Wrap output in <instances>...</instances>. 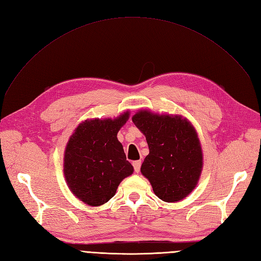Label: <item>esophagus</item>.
Listing matches in <instances>:
<instances>
[{
	"instance_id": "obj_1",
	"label": "esophagus",
	"mask_w": 261,
	"mask_h": 261,
	"mask_svg": "<svg viewBox=\"0 0 261 261\" xmlns=\"http://www.w3.org/2000/svg\"><path fill=\"white\" fill-rule=\"evenodd\" d=\"M133 166H134L135 172H136V173H139L140 166H141V161H134V162H133Z\"/></svg>"
}]
</instances>
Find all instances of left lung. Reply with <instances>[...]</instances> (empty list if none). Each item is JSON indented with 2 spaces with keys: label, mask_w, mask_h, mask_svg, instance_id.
<instances>
[{
  "label": "left lung",
  "mask_w": 261,
  "mask_h": 261,
  "mask_svg": "<svg viewBox=\"0 0 261 261\" xmlns=\"http://www.w3.org/2000/svg\"><path fill=\"white\" fill-rule=\"evenodd\" d=\"M132 120L149 146L141 174L162 201L184 200L195 189L203 169V151L194 126L181 115L150 110H139Z\"/></svg>",
  "instance_id": "obj_1"
}]
</instances>
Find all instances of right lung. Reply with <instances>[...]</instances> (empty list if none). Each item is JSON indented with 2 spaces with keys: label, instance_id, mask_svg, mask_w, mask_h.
Returning <instances> with one entry per match:
<instances>
[{
  "label": "right lung",
  "instance_id": "1",
  "mask_svg": "<svg viewBox=\"0 0 261 261\" xmlns=\"http://www.w3.org/2000/svg\"><path fill=\"white\" fill-rule=\"evenodd\" d=\"M129 112L114 119H89L80 123L65 149L64 174L70 191L89 206H100L114 196L134 167L126 160L118 133Z\"/></svg>",
  "mask_w": 261,
  "mask_h": 261
}]
</instances>
